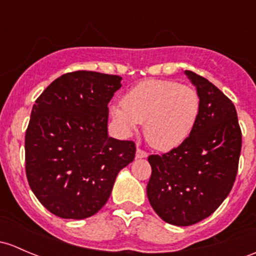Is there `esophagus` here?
Instances as JSON below:
<instances>
[{"instance_id":"esophagus-1","label":"esophagus","mask_w":256,"mask_h":256,"mask_svg":"<svg viewBox=\"0 0 256 256\" xmlns=\"http://www.w3.org/2000/svg\"><path fill=\"white\" fill-rule=\"evenodd\" d=\"M147 153L144 152V150H142L141 148H138V147H137V150H136V158H146L147 157Z\"/></svg>"}]
</instances>
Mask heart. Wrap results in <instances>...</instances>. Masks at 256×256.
<instances>
[{
  "label": "heart",
  "instance_id": "obj_1",
  "mask_svg": "<svg viewBox=\"0 0 256 256\" xmlns=\"http://www.w3.org/2000/svg\"><path fill=\"white\" fill-rule=\"evenodd\" d=\"M200 106L195 88L174 80H148L128 90L122 106L112 108V115L125 135H131L138 124H144L147 142L153 148L168 150L189 137Z\"/></svg>",
  "mask_w": 256,
  "mask_h": 256
}]
</instances>
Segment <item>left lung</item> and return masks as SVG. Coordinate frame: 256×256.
Instances as JSON below:
<instances>
[{"label":"left lung","mask_w":256,"mask_h":256,"mask_svg":"<svg viewBox=\"0 0 256 256\" xmlns=\"http://www.w3.org/2000/svg\"><path fill=\"white\" fill-rule=\"evenodd\" d=\"M200 96V114L176 148L148 157L152 176L147 198L156 214L185 227L211 216L232 190L242 132L232 102L210 80L185 71Z\"/></svg>","instance_id":"left-lung-1"}]
</instances>
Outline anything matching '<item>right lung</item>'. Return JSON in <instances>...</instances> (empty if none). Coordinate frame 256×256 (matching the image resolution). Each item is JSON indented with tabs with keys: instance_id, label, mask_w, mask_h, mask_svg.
<instances>
[{
	"instance_id": "1",
	"label": "right lung",
	"mask_w": 256,
	"mask_h": 256,
	"mask_svg": "<svg viewBox=\"0 0 256 256\" xmlns=\"http://www.w3.org/2000/svg\"><path fill=\"white\" fill-rule=\"evenodd\" d=\"M121 80L92 71L62 74L33 106L26 132V178L42 206L61 218L96 214L119 172L135 158L132 141L108 134V103Z\"/></svg>"
}]
</instances>
